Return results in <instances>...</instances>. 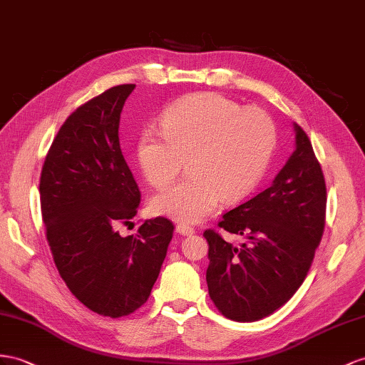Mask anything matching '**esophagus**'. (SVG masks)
Returning <instances> with one entry per match:
<instances>
[{"instance_id": "1", "label": "esophagus", "mask_w": 365, "mask_h": 365, "mask_svg": "<svg viewBox=\"0 0 365 365\" xmlns=\"http://www.w3.org/2000/svg\"><path fill=\"white\" fill-rule=\"evenodd\" d=\"M175 230L182 236H190V235H192V232H195V230L190 225H186V223H179V225L175 227Z\"/></svg>"}]
</instances>
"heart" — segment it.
Segmentation results:
<instances>
[{"label":"heart","mask_w":365,"mask_h":365,"mask_svg":"<svg viewBox=\"0 0 365 365\" xmlns=\"http://www.w3.org/2000/svg\"><path fill=\"white\" fill-rule=\"evenodd\" d=\"M160 128L145 129L137 155L155 188L171 183L188 157L190 174L154 195L151 210L179 222H199L227 203L244 199L262 179L277 143L273 118L260 108H242L220 93H194L163 112Z\"/></svg>","instance_id":"b5f03b06"}]
</instances>
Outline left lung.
Listing matches in <instances>:
<instances>
[{"label":"left lung","mask_w":365,"mask_h":365,"mask_svg":"<svg viewBox=\"0 0 365 365\" xmlns=\"http://www.w3.org/2000/svg\"><path fill=\"white\" fill-rule=\"evenodd\" d=\"M296 149L264 191L223 214L217 227L242 236L232 245L216 230L208 240L207 284L217 310L237 322L274 313L297 292L325 227L322 168L305 130L294 125Z\"/></svg>","instance_id":"8db88e82"}]
</instances>
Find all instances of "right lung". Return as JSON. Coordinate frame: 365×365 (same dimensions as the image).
Listing matches in <instances>:
<instances>
[{
  "instance_id": "right-lung-1",
  "label": "right lung",
  "mask_w": 365,
  "mask_h": 365,
  "mask_svg": "<svg viewBox=\"0 0 365 365\" xmlns=\"http://www.w3.org/2000/svg\"><path fill=\"white\" fill-rule=\"evenodd\" d=\"M135 85L86 101L55 135L40 177L41 216L53 262L71 293L93 313L121 317L146 301L174 225L158 216L121 237L140 191L120 149V114Z\"/></svg>"
}]
</instances>
